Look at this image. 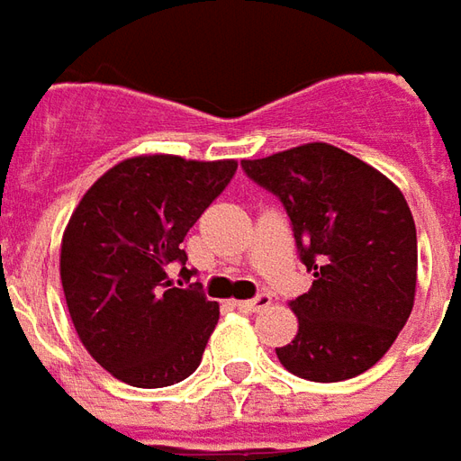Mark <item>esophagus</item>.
I'll list each match as a JSON object with an SVG mask.
<instances>
[{"label":"esophagus","mask_w":461,"mask_h":461,"mask_svg":"<svg viewBox=\"0 0 461 461\" xmlns=\"http://www.w3.org/2000/svg\"><path fill=\"white\" fill-rule=\"evenodd\" d=\"M269 306H271L269 294H259L257 299H249V301H237V309L244 311V313H259V311L269 309Z\"/></svg>","instance_id":"34e87169"}]
</instances>
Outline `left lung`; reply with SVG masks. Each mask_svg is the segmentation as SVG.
I'll return each instance as SVG.
<instances>
[{
	"label": "left lung",
	"instance_id": "1",
	"mask_svg": "<svg viewBox=\"0 0 461 461\" xmlns=\"http://www.w3.org/2000/svg\"><path fill=\"white\" fill-rule=\"evenodd\" d=\"M241 167L289 214L309 294L289 303L299 333L281 366L313 383L366 373L415 306L417 231L402 192L383 172L329 142H306Z\"/></svg>",
	"mask_w": 461,
	"mask_h": 461
}]
</instances>
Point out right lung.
<instances>
[{
  "mask_svg": "<svg viewBox=\"0 0 461 461\" xmlns=\"http://www.w3.org/2000/svg\"><path fill=\"white\" fill-rule=\"evenodd\" d=\"M237 172L234 160L138 155L86 192L61 240V286L74 329L98 366L132 387L192 375L220 321L217 301L190 281L180 244Z\"/></svg>",
  "mask_w": 461,
  "mask_h": 461,
  "instance_id": "1",
  "label": "right lung"
}]
</instances>
